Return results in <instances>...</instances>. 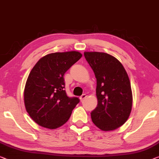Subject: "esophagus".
Wrapping results in <instances>:
<instances>
[{
	"label": "esophagus",
	"instance_id": "esophagus-1",
	"mask_svg": "<svg viewBox=\"0 0 159 159\" xmlns=\"http://www.w3.org/2000/svg\"><path fill=\"white\" fill-rule=\"evenodd\" d=\"M86 97H87V95L84 94H82V96H80V100H81V101H82V100H84L85 98H86Z\"/></svg>",
	"mask_w": 159,
	"mask_h": 159
}]
</instances>
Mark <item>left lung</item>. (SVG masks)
I'll use <instances>...</instances> for the list:
<instances>
[{
    "label": "left lung",
    "mask_w": 159,
    "mask_h": 159,
    "mask_svg": "<svg viewBox=\"0 0 159 159\" xmlns=\"http://www.w3.org/2000/svg\"><path fill=\"white\" fill-rule=\"evenodd\" d=\"M84 57L97 79V107L92 120L102 131L118 129L127 120L132 107V92L125 69L113 56L105 52H84Z\"/></svg>",
    "instance_id": "left-lung-1"
}]
</instances>
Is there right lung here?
I'll return each instance as SVG.
<instances>
[{"instance_id": "1", "label": "right lung", "mask_w": 159, "mask_h": 159, "mask_svg": "<svg viewBox=\"0 0 159 159\" xmlns=\"http://www.w3.org/2000/svg\"><path fill=\"white\" fill-rule=\"evenodd\" d=\"M82 56L77 51L50 53L40 58L32 69L24 90V103L38 125L55 129L70 119L80 99L67 97L63 76Z\"/></svg>"}]
</instances>
